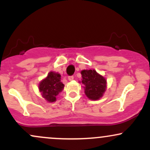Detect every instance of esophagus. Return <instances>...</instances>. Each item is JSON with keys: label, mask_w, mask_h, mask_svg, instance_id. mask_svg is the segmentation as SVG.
Listing matches in <instances>:
<instances>
[{"label": "esophagus", "mask_w": 150, "mask_h": 150, "mask_svg": "<svg viewBox=\"0 0 150 150\" xmlns=\"http://www.w3.org/2000/svg\"><path fill=\"white\" fill-rule=\"evenodd\" d=\"M73 80H74V77L73 76H69V77H68V80L72 81Z\"/></svg>", "instance_id": "obj_1"}]
</instances>
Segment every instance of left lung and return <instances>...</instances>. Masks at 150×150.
Here are the masks:
<instances>
[{"label":"left lung","instance_id":"left-lung-1","mask_svg":"<svg viewBox=\"0 0 150 150\" xmlns=\"http://www.w3.org/2000/svg\"><path fill=\"white\" fill-rule=\"evenodd\" d=\"M81 75L82 84L87 98L95 101L102 97L106 89V78L95 70H83L81 71Z\"/></svg>","mask_w":150,"mask_h":150}]
</instances>
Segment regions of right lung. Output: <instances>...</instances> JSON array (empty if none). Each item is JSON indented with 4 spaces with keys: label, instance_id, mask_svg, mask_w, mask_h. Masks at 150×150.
Here are the masks:
<instances>
[{
    "label": "right lung",
    "instance_id": "obj_1",
    "mask_svg": "<svg viewBox=\"0 0 150 150\" xmlns=\"http://www.w3.org/2000/svg\"><path fill=\"white\" fill-rule=\"evenodd\" d=\"M61 77L58 73L51 71L47 77L39 82V92L42 94V97L48 102L56 101L58 94L64 88V85L61 81Z\"/></svg>",
    "mask_w": 150,
    "mask_h": 150
}]
</instances>
